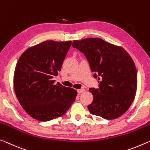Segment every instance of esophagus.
<instances>
[{
  "instance_id": "1",
  "label": "esophagus",
  "mask_w": 150,
  "mask_h": 150,
  "mask_svg": "<svg viewBox=\"0 0 150 150\" xmlns=\"http://www.w3.org/2000/svg\"><path fill=\"white\" fill-rule=\"evenodd\" d=\"M85 91L84 89H79V90H77V92L78 94H81V93H83Z\"/></svg>"
}]
</instances>
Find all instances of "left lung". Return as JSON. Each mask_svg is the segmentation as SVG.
<instances>
[{"label":"left lung","mask_w":150,"mask_h":150,"mask_svg":"<svg viewBox=\"0 0 150 150\" xmlns=\"http://www.w3.org/2000/svg\"><path fill=\"white\" fill-rule=\"evenodd\" d=\"M72 46L84 54L99 82L98 88L89 89L93 95L88 105L90 114L106 120L122 116L137 90V70L130 55L121 46L99 38L74 40Z\"/></svg>","instance_id":"1"}]
</instances>
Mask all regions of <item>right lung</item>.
<instances>
[{"instance_id": "obj_1", "label": "right lung", "mask_w": 150, "mask_h": 150, "mask_svg": "<svg viewBox=\"0 0 150 150\" xmlns=\"http://www.w3.org/2000/svg\"><path fill=\"white\" fill-rule=\"evenodd\" d=\"M72 41L46 40L27 48L14 70L16 96L29 116L41 122L62 116L75 101L77 91L52 78L61 70Z\"/></svg>"}]
</instances>
